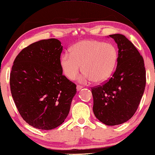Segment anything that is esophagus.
<instances>
[{
    "label": "esophagus",
    "mask_w": 155,
    "mask_h": 155,
    "mask_svg": "<svg viewBox=\"0 0 155 155\" xmlns=\"http://www.w3.org/2000/svg\"><path fill=\"white\" fill-rule=\"evenodd\" d=\"M83 86L82 85H77V91H79V90H81V89L83 88Z\"/></svg>",
    "instance_id": "obj_1"
}]
</instances>
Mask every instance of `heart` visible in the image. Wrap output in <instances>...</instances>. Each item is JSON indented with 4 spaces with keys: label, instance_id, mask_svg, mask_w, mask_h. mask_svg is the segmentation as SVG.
Returning a JSON list of instances; mask_svg holds the SVG:
<instances>
[{
    "label": "heart",
    "instance_id": "b5f03b06",
    "mask_svg": "<svg viewBox=\"0 0 155 155\" xmlns=\"http://www.w3.org/2000/svg\"><path fill=\"white\" fill-rule=\"evenodd\" d=\"M64 53L60 65L64 74L73 80L80 72L82 66L84 73L82 81L102 83L108 79L117 65L118 51L114 45L94 40L78 42Z\"/></svg>",
    "mask_w": 155,
    "mask_h": 155
}]
</instances>
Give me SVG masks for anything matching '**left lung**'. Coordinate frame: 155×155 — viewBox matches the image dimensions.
<instances>
[{"mask_svg": "<svg viewBox=\"0 0 155 155\" xmlns=\"http://www.w3.org/2000/svg\"><path fill=\"white\" fill-rule=\"evenodd\" d=\"M117 44V66L112 77L101 85L91 87L94 110L106 125L127 121L138 108L146 86L142 56L131 42L120 34L109 35Z\"/></svg>", "mask_w": 155, "mask_h": 155, "instance_id": "1", "label": "left lung"}]
</instances>
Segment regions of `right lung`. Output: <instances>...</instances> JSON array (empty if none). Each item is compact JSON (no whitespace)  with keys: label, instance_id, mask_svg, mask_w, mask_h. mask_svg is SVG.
<instances>
[{"label":"right lung","instance_id":"1","mask_svg":"<svg viewBox=\"0 0 155 155\" xmlns=\"http://www.w3.org/2000/svg\"><path fill=\"white\" fill-rule=\"evenodd\" d=\"M62 49L58 39H44L25 47L13 61L11 95L21 117L36 129L63 123L77 93V85L62 74Z\"/></svg>","mask_w":155,"mask_h":155}]
</instances>
